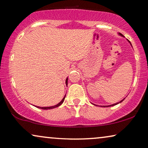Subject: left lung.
<instances>
[{"instance_id":"8db88e82","label":"left lung","mask_w":148,"mask_h":148,"mask_svg":"<svg viewBox=\"0 0 148 148\" xmlns=\"http://www.w3.org/2000/svg\"><path fill=\"white\" fill-rule=\"evenodd\" d=\"M120 34V35L121 36H123V35H122V34ZM130 43H131V42H130ZM125 100V98L124 99H123V100H121V101H120V102H118V103H116V104H112V105H109V106H104V107H109V106H114V105H116L117 104H119V103H121V102H123V100ZM95 105V104H94Z\"/></svg>"}]
</instances>
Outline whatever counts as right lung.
Instances as JSON below:
<instances>
[{"label": "right lung", "mask_w": 148, "mask_h": 148, "mask_svg": "<svg viewBox=\"0 0 148 148\" xmlns=\"http://www.w3.org/2000/svg\"><path fill=\"white\" fill-rule=\"evenodd\" d=\"M67 81H68V78H66V85H67ZM65 96H66V95L65 96H64V97L63 98H62V100L60 101V102L58 103V104H57L56 105H54V106H49V107H40V106H36L37 107V108H41V109H44V110H48V109H52V108H56V107H58V106H60V105H61L62 103H63V102H64V98H65Z\"/></svg>", "instance_id": "add662e5"}]
</instances>
